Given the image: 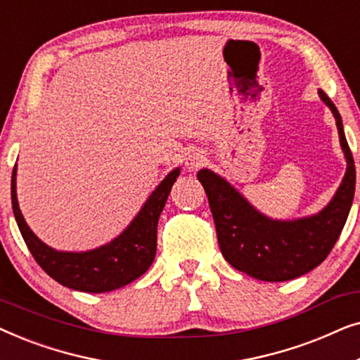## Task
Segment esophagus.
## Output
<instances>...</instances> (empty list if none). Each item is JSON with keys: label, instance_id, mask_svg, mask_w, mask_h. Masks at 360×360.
Returning <instances> with one entry per match:
<instances>
[{"label": "esophagus", "instance_id": "esophagus-1", "mask_svg": "<svg viewBox=\"0 0 360 360\" xmlns=\"http://www.w3.org/2000/svg\"><path fill=\"white\" fill-rule=\"evenodd\" d=\"M185 164H186V167H188L190 170L200 169V167L205 164V155H203V152H200V150L190 152L188 157H186Z\"/></svg>", "mask_w": 360, "mask_h": 360}]
</instances>
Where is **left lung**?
Masks as SVG:
<instances>
[{
    "label": "left lung",
    "mask_w": 360,
    "mask_h": 360,
    "mask_svg": "<svg viewBox=\"0 0 360 360\" xmlns=\"http://www.w3.org/2000/svg\"><path fill=\"white\" fill-rule=\"evenodd\" d=\"M319 96L336 117L339 139L347 159L342 184L321 213L297 221H272L257 213L213 172L205 169L196 175L208 196L221 254L249 277L285 282L308 274L328 257L346 224L356 190V165L338 108L323 90H319Z\"/></svg>",
    "instance_id": "8db88e82"
}]
</instances>
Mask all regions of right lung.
<instances>
[{
	"label": "right lung",
	"mask_w": 360,
	"mask_h": 360,
	"mask_svg": "<svg viewBox=\"0 0 360 360\" xmlns=\"http://www.w3.org/2000/svg\"><path fill=\"white\" fill-rule=\"evenodd\" d=\"M180 170L165 176L129 228L112 243L90 252H58L37 239L24 221L16 196V165L11 176V203L16 223L32 257L49 277L63 287L86 293H105L134 282L154 262L157 223Z\"/></svg>",
	"instance_id": "add662e5"
}]
</instances>
